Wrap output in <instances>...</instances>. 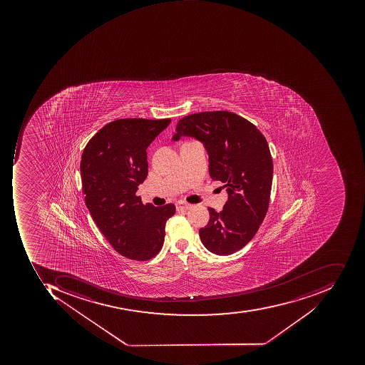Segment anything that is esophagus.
Instances as JSON below:
<instances>
[{"label": "esophagus", "mask_w": 365, "mask_h": 365, "mask_svg": "<svg viewBox=\"0 0 365 365\" xmlns=\"http://www.w3.org/2000/svg\"><path fill=\"white\" fill-rule=\"evenodd\" d=\"M192 206L190 205V204H186V202H178L177 204V210H190V208H191Z\"/></svg>", "instance_id": "esophagus-1"}]
</instances>
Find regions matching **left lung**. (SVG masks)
Here are the masks:
<instances>
[{"label":"left lung","instance_id":"obj_1","mask_svg":"<svg viewBox=\"0 0 365 365\" xmlns=\"http://www.w3.org/2000/svg\"><path fill=\"white\" fill-rule=\"evenodd\" d=\"M175 131L173 141L191 137L202 143L210 178L226 184L228 200L222 212L208 208L210 222L200 237L210 252L232 255L255 237L269 207L273 161L267 139L252 123L226 110L188 115Z\"/></svg>","mask_w":365,"mask_h":365}]
</instances>
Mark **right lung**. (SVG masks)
Wrapping results in <instances>:
<instances>
[{
	"mask_svg": "<svg viewBox=\"0 0 365 365\" xmlns=\"http://www.w3.org/2000/svg\"><path fill=\"white\" fill-rule=\"evenodd\" d=\"M171 119H117L92 137L82 153V187L91 216L113 248L137 261L163 246L173 204L143 205L136 195L148 175L147 148Z\"/></svg>",
	"mask_w": 365,
	"mask_h": 365,
	"instance_id": "obj_1",
	"label": "right lung"
}]
</instances>
